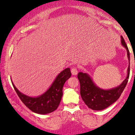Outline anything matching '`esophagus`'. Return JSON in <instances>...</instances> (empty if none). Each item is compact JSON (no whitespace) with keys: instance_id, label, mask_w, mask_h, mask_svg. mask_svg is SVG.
Instances as JSON below:
<instances>
[{"instance_id":"obj_1","label":"esophagus","mask_w":135,"mask_h":135,"mask_svg":"<svg viewBox=\"0 0 135 135\" xmlns=\"http://www.w3.org/2000/svg\"><path fill=\"white\" fill-rule=\"evenodd\" d=\"M71 73L73 75H76L78 74V70L76 67H73L71 69Z\"/></svg>"}]
</instances>
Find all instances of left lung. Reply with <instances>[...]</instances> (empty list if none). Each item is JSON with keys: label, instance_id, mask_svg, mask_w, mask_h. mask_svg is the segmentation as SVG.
Returning a JSON list of instances; mask_svg holds the SVG:
<instances>
[{"label": "left lung", "instance_id": "left-lung-1", "mask_svg": "<svg viewBox=\"0 0 135 135\" xmlns=\"http://www.w3.org/2000/svg\"><path fill=\"white\" fill-rule=\"evenodd\" d=\"M121 43L126 49L129 62L130 64V54L123 36H121ZM130 65L127 69L126 78L123 82L115 88L103 89L97 86L91 76L85 73H79L78 78L80 84V95L81 99L88 108L93 110H102L108 108L119 98L124 90L129 77Z\"/></svg>", "mask_w": 135, "mask_h": 135}]
</instances>
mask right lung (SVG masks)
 Wrapping results in <instances>:
<instances>
[{
  "instance_id": "obj_1",
  "label": "right lung",
  "mask_w": 135,
  "mask_h": 135,
  "mask_svg": "<svg viewBox=\"0 0 135 135\" xmlns=\"http://www.w3.org/2000/svg\"><path fill=\"white\" fill-rule=\"evenodd\" d=\"M70 76V68L64 69L58 74L45 93L35 97L21 93L14 84H12V85L20 99L27 108L36 114H47L55 111L58 108L62 96L63 85Z\"/></svg>"
}]
</instances>
